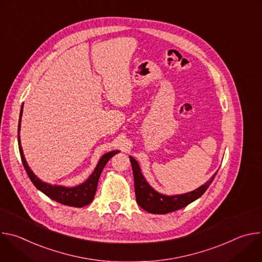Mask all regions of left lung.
I'll list each match as a JSON object with an SVG mask.
<instances>
[{
	"label": "left lung",
	"instance_id": "left-lung-1",
	"mask_svg": "<svg viewBox=\"0 0 262 262\" xmlns=\"http://www.w3.org/2000/svg\"><path fill=\"white\" fill-rule=\"evenodd\" d=\"M129 160L132 163L133 173H134L135 193H136L137 203L144 210L150 213L165 214V213L183 208L186 205L194 202L205 193V191L208 189V186L211 184L212 180L214 179V176L217 173L216 171L208 181H206L203 185L199 186L198 189L192 192L180 194V195L168 196L156 191L152 186L146 181L145 177L141 172V168L138 162L130 156H129Z\"/></svg>",
	"mask_w": 262,
	"mask_h": 262
}]
</instances>
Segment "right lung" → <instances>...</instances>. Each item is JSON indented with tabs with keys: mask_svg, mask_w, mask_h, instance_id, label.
<instances>
[{
	"mask_svg": "<svg viewBox=\"0 0 262 262\" xmlns=\"http://www.w3.org/2000/svg\"><path fill=\"white\" fill-rule=\"evenodd\" d=\"M23 107H24V105H21L20 114H19L17 141H18V148H19V154H20L23 165L25 167V170H26L29 178L33 182V184L45 195H47L54 201L59 202L61 204L73 206V207H83V206L90 204L94 198V195H95V192L97 189L98 179H99V176H100L104 166L106 165V163L110 161V159L112 157H114L116 154H118L120 151L113 150V151H110V152L103 155L99 159L92 174L81 184L68 188V186H64V185H56V184L53 185L51 183H47V182L42 181L41 179H39L33 173V171L29 167V165L25 159V156H24V151H23L21 144H20V137H19L20 122H21V116H23Z\"/></svg>",
	"mask_w": 262,
	"mask_h": 262,
	"instance_id": "right-lung-1",
	"label": "right lung"
}]
</instances>
